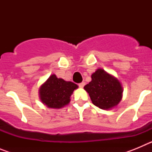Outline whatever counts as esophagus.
<instances>
[{
    "mask_svg": "<svg viewBox=\"0 0 152 152\" xmlns=\"http://www.w3.org/2000/svg\"><path fill=\"white\" fill-rule=\"evenodd\" d=\"M84 85H85V83L84 82H81L78 84V86L80 87V88H84Z\"/></svg>",
    "mask_w": 152,
    "mask_h": 152,
    "instance_id": "esophagus-1",
    "label": "esophagus"
}]
</instances>
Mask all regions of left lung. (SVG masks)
<instances>
[{"mask_svg":"<svg viewBox=\"0 0 152 152\" xmlns=\"http://www.w3.org/2000/svg\"><path fill=\"white\" fill-rule=\"evenodd\" d=\"M92 80L84 86L92 103L103 110L116 107L120 102L123 88L116 78L103 69H97L91 75Z\"/></svg>","mask_w":152,"mask_h":152,"instance_id":"left-lung-1","label":"left lung"}]
</instances>
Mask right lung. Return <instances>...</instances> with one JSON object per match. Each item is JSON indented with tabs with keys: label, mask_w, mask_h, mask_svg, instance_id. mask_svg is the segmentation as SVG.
Here are the masks:
<instances>
[{
	"label": "right lung",
	"mask_w": 152,
	"mask_h": 152,
	"mask_svg": "<svg viewBox=\"0 0 152 152\" xmlns=\"http://www.w3.org/2000/svg\"><path fill=\"white\" fill-rule=\"evenodd\" d=\"M77 88L75 83L65 81L52 75L41 86L40 99L49 108H61L69 103L70 96Z\"/></svg>",
	"instance_id": "obj_1"
}]
</instances>
